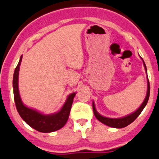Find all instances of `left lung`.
I'll return each instance as SVG.
<instances>
[{"label":"left lung","instance_id":"obj_1","mask_svg":"<svg viewBox=\"0 0 159 159\" xmlns=\"http://www.w3.org/2000/svg\"><path fill=\"white\" fill-rule=\"evenodd\" d=\"M142 60H143V58H142ZM143 64H144V66H145V69H146V64H145V62L143 60ZM146 72H147V71H146ZM149 94H150V85H149V81H148V89H147V94H146V98H145V100L143 101V104L140 105V107H139V108H138L137 110H136L135 112H134L133 114L126 116V117H122V118H108V117H103V116L100 115V114L96 111L95 105H94V102H93V108L94 114H95V117H96L100 122L103 123L104 124H105V125L107 126H109V127H114V128L125 127L129 125V124H130L132 122H134V121L136 119V117H137L140 114L141 112L143 111V108H144L145 106H146V104H147L148 102V98H149Z\"/></svg>","mask_w":159,"mask_h":159}]
</instances>
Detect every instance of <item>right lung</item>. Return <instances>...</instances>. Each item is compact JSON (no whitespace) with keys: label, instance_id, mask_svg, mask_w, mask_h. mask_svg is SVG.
Listing matches in <instances>:
<instances>
[{"label":"right lung","instance_id":"obj_1","mask_svg":"<svg viewBox=\"0 0 159 159\" xmlns=\"http://www.w3.org/2000/svg\"><path fill=\"white\" fill-rule=\"evenodd\" d=\"M21 61L22 56L20 57V61L15 69L13 79V96H14L15 104H16L19 114L27 124L39 132L51 133L61 129L65 125L68 120L73 98L76 95V93H72L68 96L65 104L60 111L56 114H51V115L42 114L33 109L29 108L25 106L20 98L18 89L19 70H20V65Z\"/></svg>","mask_w":159,"mask_h":159}]
</instances>
